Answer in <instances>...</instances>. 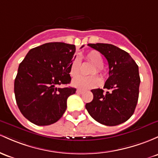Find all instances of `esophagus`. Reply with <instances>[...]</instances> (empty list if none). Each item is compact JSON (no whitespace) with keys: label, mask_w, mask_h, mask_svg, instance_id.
Returning <instances> with one entry per match:
<instances>
[{"label":"esophagus","mask_w":158,"mask_h":158,"mask_svg":"<svg viewBox=\"0 0 158 158\" xmlns=\"http://www.w3.org/2000/svg\"><path fill=\"white\" fill-rule=\"evenodd\" d=\"M83 92H84V91H83V90H81V89L76 90V93L77 94H82Z\"/></svg>","instance_id":"obj_1"}]
</instances>
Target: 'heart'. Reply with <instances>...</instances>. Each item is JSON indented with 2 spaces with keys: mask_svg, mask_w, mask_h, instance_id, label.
I'll use <instances>...</instances> for the list:
<instances>
[{
  "mask_svg": "<svg viewBox=\"0 0 158 158\" xmlns=\"http://www.w3.org/2000/svg\"><path fill=\"white\" fill-rule=\"evenodd\" d=\"M85 59L87 61L94 64L90 74L98 73L100 76H104L105 72L103 70V59L101 54L96 50H91L85 55ZM81 60L78 56L73 58L70 65V75L72 77L78 76L80 73ZM100 84V79L97 76L92 75L90 76H78L72 81V85L79 89H89L95 88Z\"/></svg>",
  "mask_w": 158,
  "mask_h": 158,
  "instance_id": "b5f03b06",
  "label": "heart"
}]
</instances>
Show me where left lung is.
I'll return each mask as SVG.
<instances>
[{
    "label": "left lung",
    "instance_id": "8db88e82",
    "mask_svg": "<svg viewBox=\"0 0 158 158\" xmlns=\"http://www.w3.org/2000/svg\"><path fill=\"white\" fill-rule=\"evenodd\" d=\"M100 52L109 64V78L103 89H92V101L86 103L90 115L106 126H115L127 121L136 109L140 78L139 67L127 52L107 43H89Z\"/></svg>",
    "mask_w": 158,
    "mask_h": 158
}]
</instances>
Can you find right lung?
<instances>
[{
    "label": "right lung",
    "mask_w": 158,
    "mask_h": 158,
    "mask_svg": "<svg viewBox=\"0 0 158 158\" xmlns=\"http://www.w3.org/2000/svg\"><path fill=\"white\" fill-rule=\"evenodd\" d=\"M75 52V45L45 43L31 48L19 66L15 100L22 115L33 124L49 125L64 113L67 98L76 89L59 85L70 82V65Z\"/></svg>",
    "instance_id": "obj_1"
}]
</instances>
